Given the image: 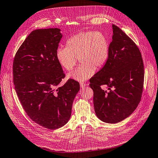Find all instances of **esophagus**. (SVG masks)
I'll return each mask as SVG.
<instances>
[{
  "label": "esophagus",
  "mask_w": 158,
  "mask_h": 158,
  "mask_svg": "<svg viewBox=\"0 0 158 158\" xmlns=\"http://www.w3.org/2000/svg\"><path fill=\"white\" fill-rule=\"evenodd\" d=\"M80 87H81V88H84L85 87L86 85H87V84L85 83H84V82H81L80 83Z\"/></svg>",
  "instance_id": "1"
}]
</instances>
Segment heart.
Masks as SVG:
<instances>
[{
  "label": "heart",
  "instance_id": "heart-1",
  "mask_svg": "<svg viewBox=\"0 0 158 158\" xmlns=\"http://www.w3.org/2000/svg\"><path fill=\"white\" fill-rule=\"evenodd\" d=\"M66 47L56 51V59L66 71H70L77 63L81 64L68 75V78L83 82L90 78L97 70L106 64L110 54V42L101 31H81L68 39Z\"/></svg>",
  "mask_w": 158,
  "mask_h": 158
}]
</instances>
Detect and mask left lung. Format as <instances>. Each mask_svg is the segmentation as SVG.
<instances>
[{"label":"left lung","instance_id":"left-lung-1","mask_svg":"<svg viewBox=\"0 0 158 158\" xmlns=\"http://www.w3.org/2000/svg\"><path fill=\"white\" fill-rule=\"evenodd\" d=\"M113 40L104 67L90 80L96 116L108 123L125 119L135 110L143 91L144 68L139 48L113 25ZM106 85L107 90L101 86Z\"/></svg>","mask_w":158,"mask_h":158}]
</instances>
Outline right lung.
Here are the masks:
<instances>
[{"label":"right lung","mask_w":158,"mask_h":158,"mask_svg":"<svg viewBox=\"0 0 158 158\" xmlns=\"http://www.w3.org/2000/svg\"><path fill=\"white\" fill-rule=\"evenodd\" d=\"M59 28L33 30L18 48L13 61V82L19 101L36 123L49 130L69 121L80 84L65 77L56 59L63 35Z\"/></svg>","instance_id":"obj_1"}]
</instances>
